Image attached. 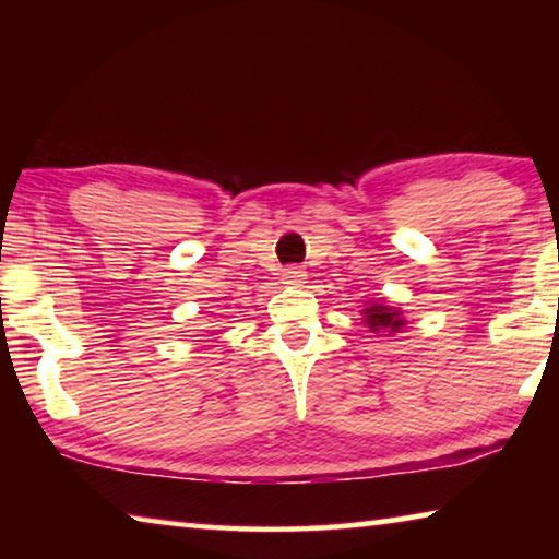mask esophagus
Here are the masks:
<instances>
[{
	"mask_svg": "<svg viewBox=\"0 0 559 559\" xmlns=\"http://www.w3.org/2000/svg\"><path fill=\"white\" fill-rule=\"evenodd\" d=\"M306 281H308V273L296 269V266L283 271V283H286V286H302Z\"/></svg>",
	"mask_w": 559,
	"mask_h": 559,
	"instance_id": "1",
	"label": "esophagus"
}]
</instances>
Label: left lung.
Returning a JSON list of instances; mask_svg holds the SVG:
<instances>
[{
	"label": "left lung",
	"instance_id": "obj_1",
	"mask_svg": "<svg viewBox=\"0 0 559 559\" xmlns=\"http://www.w3.org/2000/svg\"><path fill=\"white\" fill-rule=\"evenodd\" d=\"M359 316H362L365 325L370 328V333L374 335H394V333H402V328H406L404 310L392 306L386 298L365 302L362 313Z\"/></svg>",
	"mask_w": 559,
	"mask_h": 559
}]
</instances>
